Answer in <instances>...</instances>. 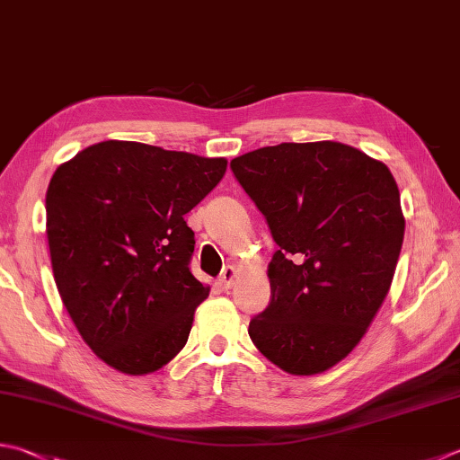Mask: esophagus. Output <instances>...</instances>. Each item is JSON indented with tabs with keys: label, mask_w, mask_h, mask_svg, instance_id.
Returning a JSON list of instances; mask_svg holds the SVG:
<instances>
[{
	"label": "esophagus",
	"mask_w": 460,
	"mask_h": 460,
	"mask_svg": "<svg viewBox=\"0 0 460 460\" xmlns=\"http://www.w3.org/2000/svg\"><path fill=\"white\" fill-rule=\"evenodd\" d=\"M236 276H238V270L234 266H226V270L222 272V276H220V288H224V290H228V288H232V284H234V280H236Z\"/></svg>",
	"instance_id": "34e87169"
}]
</instances>
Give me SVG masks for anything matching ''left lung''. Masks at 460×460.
<instances>
[{
  "mask_svg": "<svg viewBox=\"0 0 460 460\" xmlns=\"http://www.w3.org/2000/svg\"><path fill=\"white\" fill-rule=\"evenodd\" d=\"M234 176L270 226V302L248 334L288 375L312 376L357 349L383 306L404 238L385 162L341 142L242 154Z\"/></svg>",
  "mask_w": 460,
  "mask_h": 460,
  "instance_id": "8db88e82",
  "label": "left lung"
}]
</instances>
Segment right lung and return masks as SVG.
<instances>
[{
  "label": "right lung",
  "instance_id": "obj_1",
  "mask_svg": "<svg viewBox=\"0 0 460 460\" xmlns=\"http://www.w3.org/2000/svg\"><path fill=\"white\" fill-rule=\"evenodd\" d=\"M204 158L106 140L49 180L46 234L59 296L95 357L124 375L160 370L184 349L210 286L190 272L184 216L226 174Z\"/></svg>",
  "mask_w": 460,
  "mask_h": 460
}]
</instances>
